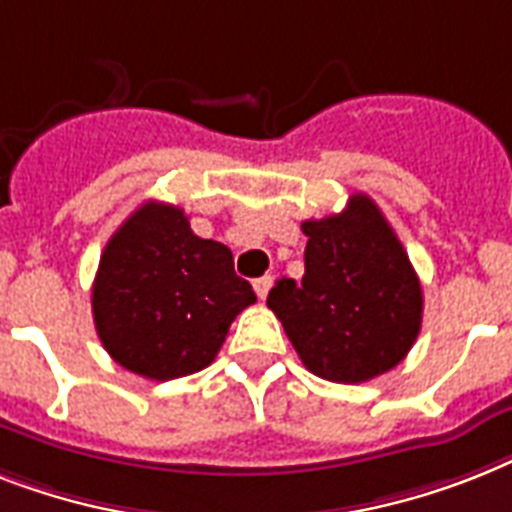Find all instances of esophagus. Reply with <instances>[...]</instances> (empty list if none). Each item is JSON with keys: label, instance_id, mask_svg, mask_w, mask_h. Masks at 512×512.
Masks as SVG:
<instances>
[{"label": "esophagus", "instance_id": "1", "mask_svg": "<svg viewBox=\"0 0 512 512\" xmlns=\"http://www.w3.org/2000/svg\"><path fill=\"white\" fill-rule=\"evenodd\" d=\"M270 286H273V276H263V278H257V281H255V292H257V297H260V299H265V297H268Z\"/></svg>", "mask_w": 512, "mask_h": 512}]
</instances>
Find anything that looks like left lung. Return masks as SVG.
<instances>
[{
  "label": "left lung",
  "mask_w": 512,
  "mask_h": 512,
  "mask_svg": "<svg viewBox=\"0 0 512 512\" xmlns=\"http://www.w3.org/2000/svg\"><path fill=\"white\" fill-rule=\"evenodd\" d=\"M302 281L281 278L268 307L315 376L360 384L392 371L418 339L421 281L389 220L368 194L347 210L305 220Z\"/></svg>",
  "instance_id": "obj_1"
}]
</instances>
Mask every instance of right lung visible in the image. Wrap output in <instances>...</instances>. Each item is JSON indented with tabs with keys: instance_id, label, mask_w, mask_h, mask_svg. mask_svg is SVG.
Instances as JSON below:
<instances>
[{
	"instance_id": "obj_1",
	"label": "right lung",
	"mask_w": 512,
	"mask_h": 512,
	"mask_svg": "<svg viewBox=\"0 0 512 512\" xmlns=\"http://www.w3.org/2000/svg\"><path fill=\"white\" fill-rule=\"evenodd\" d=\"M257 297L226 244L199 239L184 210L144 202L99 257L91 313L105 350L152 381L213 363L234 318Z\"/></svg>"
}]
</instances>
